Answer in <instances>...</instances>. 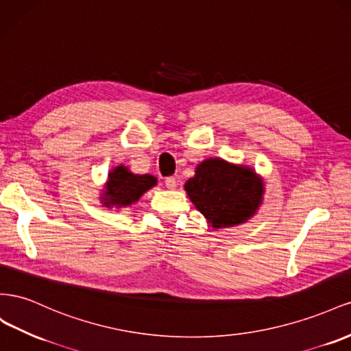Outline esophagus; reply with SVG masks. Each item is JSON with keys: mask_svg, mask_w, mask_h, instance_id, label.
Segmentation results:
<instances>
[{"mask_svg": "<svg viewBox=\"0 0 351 351\" xmlns=\"http://www.w3.org/2000/svg\"><path fill=\"white\" fill-rule=\"evenodd\" d=\"M165 184H166V186H167L169 189H175L178 182H176V179H175L173 176H170V178H167V179H166V182H165Z\"/></svg>", "mask_w": 351, "mask_h": 351, "instance_id": "obj_1", "label": "esophagus"}]
</instances>
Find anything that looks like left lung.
I'll return each mask as SVG.
<instances>
[{
  "label": "left lung",
  "instance_id": "obj_1",
  "mask_svg": "<svg viewBox=\"0 0 351 351\" xmlns=\"http://www.w3.org/2000/svg\"><path fill=\"white\" fill-rule=\"evenodd\" d=\"M193 204L212 228L245 223L263 202L265 185L252 167L206 158L185 184Z\"/></svg>",
  "mask_w": 351,
  "mask_h": 351
}]
</instances>
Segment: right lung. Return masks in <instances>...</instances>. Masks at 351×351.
<instances>
[{"label":"right lung","mask_w":351,"mask_h":351,"mask_svg":"<svg viewBox=\"0 0 351 351\" xmlns=\"http://www.w3.org/2000/svg\"><path fill=\"white\" fill-rule=\"evenodd\" d=\"M154 185H157V179L153 175H135L126 166L120 165L108 173L101 194L103 206L119 208L131 206Z\"/></svg>","instance_id":"obj_1"}]
</instances>
